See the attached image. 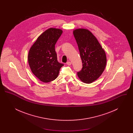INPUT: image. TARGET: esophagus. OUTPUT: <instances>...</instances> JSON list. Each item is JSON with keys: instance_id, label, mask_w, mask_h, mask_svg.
<instances>
[{"instance_id": "esophagus-1", "label": "esophagus", "mask_w": 133, "mask_h": 133, "mask_svg": "<svg viewBox=\"0 0 133 133\" xmlns=\"http://www.w3.org/2000/svg\"><path fill=\"white\" fill-rule=\"evenodd\" d=\"M67 65H71V62H70V61H69V62H67Z\"/></svg>"}]
</instances>
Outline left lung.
I'll use <instances>...</instances> for the list:
<instances>
[{
	"label": "left lung",
	"mask_w": 133,
	"mask_h": 133,
	"mask_svg": "<svg viewBox=\"0 0 133 133\" xmlns=\"http://www.w3.org/2000/svg\"><path fill=\"white\" fill-rule=\"evenodd\" d=\"M82 60V70L77 75L83 82L95 81L104 72L107 63L106 53L95 36L87 29L73 30Z\"/></svg>",
	"instance_id": "8db88e82"
}]
</instances>
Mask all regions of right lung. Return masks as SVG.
<instances>
[{"label":"right lung","instance_id":"obj_1","mask_svg":"<svg viewBox=\"0 0 133 133\" xmlns=\"http://www.w3.org/2000/svg\"><path fill=\"white\" fill-rule=\"evenodd\" d=\"M63 31L50 28L43 32L29 51L28 61L33 74L42 82H50L56 79L64 66L57 61L55 45Z\"/></svg>","mask_w":133,"mask_h":133}]
</instances>
